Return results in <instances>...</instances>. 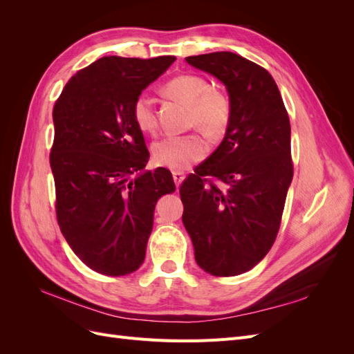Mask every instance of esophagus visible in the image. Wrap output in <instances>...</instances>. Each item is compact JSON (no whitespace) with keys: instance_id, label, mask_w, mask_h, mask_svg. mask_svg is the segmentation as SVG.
I'll use <instances>...</instances> for the list:
<instances>
[{"instance_id":"34e87169","label":"esophagus","mask_w":354,"mask_h":354,"mask_svg":"<svg viewBox=\"0 0 354 354\" xmlns=\"http://www.w3.org/2000/svg\"><path fill=\"white\" fill-rule=\"evenodd\" d=\"M173 178H174V183L178 187L181 185V181L185 180V174L181 173V171H173Z\"/></svg>"}]
</instances>
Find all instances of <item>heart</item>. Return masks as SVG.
I'll return each instance as SVG.
<instances>
[{
  "label": "heart",
  "mask_w": 354,
  "mask_h": 354,
  "mask_svg": "<svg viewBox=\"0 0 354 354\" xmlns=\"http://www.w3.org/2000/svg\"><path fill=\"white\" fill-rule=\"evenodd\" d=\"M165 93L189 104V124L211 137L221 136L232 120V102L226 93L211 88L207 78L196 73H181L165 84ZM133 120L142 131L152 133L158 125L152 100L140 94L134 100ZM208 153V143L198 133L165 136L153 145V160L164 168L183 171Z\"/></svg>",
  "instance_id": "heart-1"
}]
</instances>
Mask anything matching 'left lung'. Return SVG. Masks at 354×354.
I'll return each instance as SVG.
<instances>
[{"instance_id":"obj_1","label":"left lung","mask_w":354,"mask_h":354,"mask_svg":"<svg viewBox=\"0 0 354 354\" xmlns=\"http://www.w3.org/2000/svg\"><path fill=\"white\" fill-rule=\"evenodd\" d=\"M186 62L226 85L232 120L216 152L180 186L181 220L201 269L236 276L264 259L281 227L294 174L289 116L272 75L257 63L230 51Z\"/></svg>"}]
</instances>
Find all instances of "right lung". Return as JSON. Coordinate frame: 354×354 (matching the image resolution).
I'll return each mask as SVG.
<instances>
[{
	"mask_svg": "<svg viewBox=\"0 0 354 354\" xmlns=\"http://www.w3.org/2000/svg\"><path fill=\"white\" fill-rule=\"evenodd\" d=\"M174 60L102 57L73 75L53 108L57 223L97 273L125 276L143 264L156 202L176 190L167 168L129 178L149 160L133 103Z\"/></svg>",
	"mask_w": 354,
	"mask_h": 354,
	"instance_id": "add662e5",
	"label": "right lung"
}]
</instances>
